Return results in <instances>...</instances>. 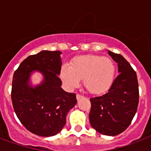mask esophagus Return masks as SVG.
Masks as SVG:
<instances>
[{"label":"esophagus","mask_w":151,"mask_h":151,"mask_svg":"<svg viewBox=\"0 0 151 151\" xmlns=\"http://www.w3.org/2000/svg\"><path fill=\"white\" fill-rule=\"evenodd\" d=\"M76 97H77V99H78V100H80V99H82L84 96H81V95H80V94H77Z\"/></svg>","instance_id":"34e87169"}]
</instances>
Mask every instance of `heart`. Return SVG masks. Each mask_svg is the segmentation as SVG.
Returning <instances> with one entry per match:
<instances>
[{
  "label": "heart",
  "mask_w": 151,
  "mask_h": 151,
  "mask_svg": "<svg viewBox=\"0 0 151 151\" xmlns=\"http://www.w3.org/2000/svg\"><path fill=\"white\" fill-rule=\"evenodd\" d=\"M116 65L107 57L88 55L75 57L70 66H62L60 76L67 88H74L83 79V85L92 94H102L107 91L114 81Z\"/></svg>",
  "instance_id": "b5f03b06"
}]
</instances>
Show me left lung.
Instances as JSON below:
<instances>
[{"mask_svg":"<svg viewBox=\"0 0 151 151\" xmlns=\"http://www.w3.org/2000/svg\"><path fill=\"white\" fill-rule=\"evenodd\" d=\"M118 66L120 74L106 94L91 98L89 122L93 129L106 136H117L131 124L139 104L136 71L122 55L108 51Z\"/></svg>","mask_w":151,"mask_h":151,"instance_id":"obj_1","label":"left lung"}]
</instances>
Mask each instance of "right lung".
I'll list each match as a JSON object with an SVG mask.
<instances>
[{
  "mask_svg": "<svg viewBox=\"0 0 151 151\" xmlns=\"http://www.w3.org/2000/svg\"><path fill=\"white\" fill-rule=\"evenodd\" d=\"M60 55L59 51H41L29 55L20 63L12 78L11 96L15 114L28 131L45 137L61 131L67 113L77 103L75 93L61 88ZM34 70L43 74L44 81L32 88L29 80Z\"/></svg>",
  "mask_w": 151,
  "mask_h": 151,
  "instance_id": "right-lung-1",
  "label": "right lung"
}]
</instances>
